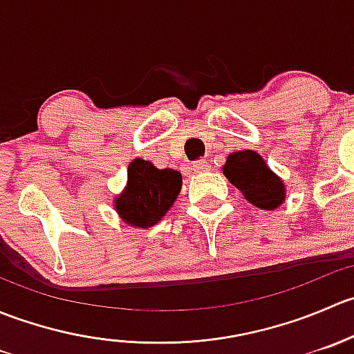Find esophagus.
Masks as SVG:
<instances>
[{
  "label": "esophagus",
  "mask_w": 354,
  "mask_h": 354,
  "mask_svg": "<svg viewBox=\"0 0 354 354\" xmlns=\"http://www.w3.org/2000/svg\"><path fill=\"white\" fill-rule=\"evenodd\" d=\"M192 169H194V173H207L210 169V166L205 160H197V162H194Z\"/></svg>",
  "instance_id": "esophagus-1"
}]
</instances>
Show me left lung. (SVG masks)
<instances>
[{
	"instance_id": "left-lung-1",
	"label": "left lung",
	"mask_w": 354,
	"mask_h": 354,
	"mask_svg": "<svg viewBox=\"0 0 354 354\" xmlns=\"http://www.w3.org/2000/svg\"><path fill=\"white\" fill-rule=\"evenodd\" d=\"M223 174L252 205L276 210L286 200V185L262 156L255 151H238L227 156Z\"/></svg>"
}]
</instances>
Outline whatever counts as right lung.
Masks as SVG:
<instances>
[{
    "label": "right lung",
    "mask_w": 354,
    "mask_h": 354,
    "mask_svg": "<svg viewBox=\"0 0 354 354\" xmlns=\"http://www.w3.org/2000/svg\"><path fill=\"white\" fill-rule=\"evenodd\" d=\"M183 176L180 171L159 169L151 160L137 157L128 164V180L113 205L120 219L135 230L159 223L176 202Z\"/></svg>",
    "instance_id": "add662e5"
}]
</instances>
